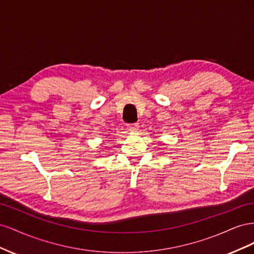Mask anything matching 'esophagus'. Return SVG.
<instances>
[{
    "label": "esophagus",
    "mask_w": 254,
    "mask_h": 254,
    "mask_svg": "<svg viewBox=\"0 0 254 254\" xmlns=\"http://www.w3.org/2000/svg\"><path fill=\"white\" fill-rule=\"evenodd\" d=\"M127 128L129 131H136L137 128H139V123H133V124H127Z\"/></svg>",
    "instance_id": "obj_1"
}]
</instances>
